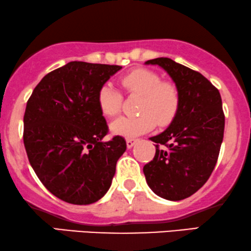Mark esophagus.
<instances>
[{"label": "esophagus", "mask_w": 251, "mask_h": 251, "mask_svg": "<svg viewBox=\"0 0 251 251\" xmlns=\"http://www.w3.org/2000/svg\"><path fill=\"white\" fill-rule=\"evenodd\" d=\"M136 141H138L136 139H127V140H126V146H127L128 149H131L133 146L136 144Z\"/></svg>", "instance_id": "obj_1"}]
</instances>
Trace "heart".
I'll use <instances>...</instances> for the list:
<instances>
[{"label": "heart", "instance_id": "1", "mask_svg": "<svg viewBox=\"0 0 251 251\" xmlns=\"http://www.w3.org/2000/svg\"><path fill=\"white\" fill-rule=\"evenodd\" d=\"M122 85L129 95L140 96L135 117H120L111 123L113 134L136 136L154 128L155 124L164 127L175 118L179 109V94L175 85L161 82L156 73L148 69H134L123 76ZM123 97L118 90L106 83L100 87L97 103L105 117H115L122 109Z\"/></svg>", "mask_w": 251, "mask_h": 251}]
</instances>
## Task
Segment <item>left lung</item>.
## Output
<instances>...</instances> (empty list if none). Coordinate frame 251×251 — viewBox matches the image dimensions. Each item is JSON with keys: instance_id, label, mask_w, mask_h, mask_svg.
<instances>
[{"instance_id": "8db88e82", "label": "left lung", "mask_w": 251, "mask_h": 251, "mask_svg": "<svg viewBox=\"0 0 251 251\" xmlns=\"http://www.w3.org/2000/svg\"><path fill=\"white\" fill-rule=\"evenodd\" d=\"M170 76L179 94L178 112L160 134L153 161L144 167L146 182L155 195L182 201L210 178L224 139L225 116L220 93L201 73L169 58L148 60Z\"/></svg>"}]
</instances>
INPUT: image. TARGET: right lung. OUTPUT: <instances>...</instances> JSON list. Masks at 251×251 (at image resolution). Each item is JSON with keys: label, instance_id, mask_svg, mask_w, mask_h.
Wrapping results in <instances>:
<instances>
[{"label": "right lung", "instance_id": "1", "mask_svg": "<svg viewBox=\"0 0 251 251\" xmlns=\"http://www.w3.org/2000/svg\"><path fill=\"white\" fill-rule=\"evenodd\" d=\"M120 66L72 61L44 76L28 98L24 146L31 167L49 191L89 205L109 191L126 141H103L107 125L97 95Z\"/></svg>", "mask_w": 251, "mask_h": 251}]
</instances>
